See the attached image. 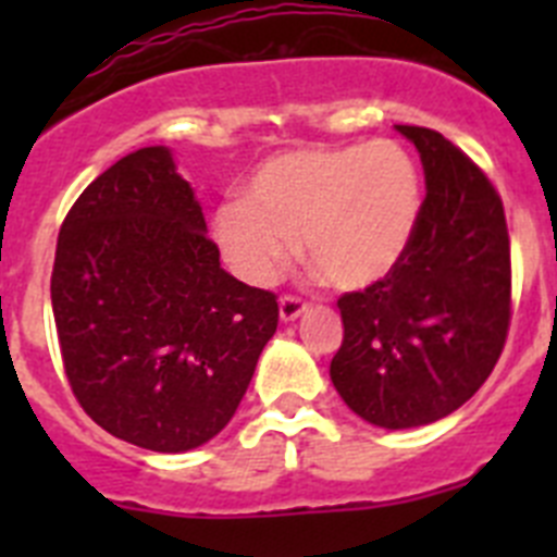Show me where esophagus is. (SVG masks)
Wrapping results in <instances>:
<instances>
[{
  "mask_svg": "<svg viewBox=\"0 0 557 557\" xmlns=\"http://www.w3.org/2000/svg\"><path fill=\"white\" fill-rule=\"evenodd\" d=\"M309 309L307 301H301V298H293V295H284L282 301H278V318H282V323H293L298 321L304 312Z\"/></svg>",
  "mask_w": 557,
  "mask_h": 557,
  "instance_id": "1",
  "label": "esophagus"
}]
</instances>
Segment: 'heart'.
Masks as SVG:
<instances>
[{"mask_svg": "<svg viewBox=\"0 0 557 557\" xmlns=\"http://www.w3.org/2000/svg\"><path fill=\"white\" fill-rule=\"evenodd\" d=\"M424 206V184L396 141L284 150L256 166L243 200L214 211L225 262L250 287L273 284L293 259L337 289H368L401 264Z\"/></svg>", "mask_w": 557, "mask_h": 557, "instance_id": "b5f03b06", "label": "heart"}]
</instances>
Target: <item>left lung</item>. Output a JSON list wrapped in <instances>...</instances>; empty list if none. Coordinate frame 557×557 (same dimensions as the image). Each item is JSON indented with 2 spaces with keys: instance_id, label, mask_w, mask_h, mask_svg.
<instances>
[{
  "instance_id": "1",
  "label": "left lung",
  "mask_w": 557,
  "mask_h": 557,
  "mask_svg": "<svg viewBox=\"0 0 557 557\" xmlns=\"http://www.w3.org/2000/svg\"><path fill=\"white\" fill-rule=\"evenodd\" d=\"M426 181L405 259L337 301L343 346L329 376L382 430L435 424L491 376L510 323V239L491 181L437 131L396 125Z\"/></svg>"
}]
</instances>
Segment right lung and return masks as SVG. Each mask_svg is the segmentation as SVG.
<instances>
[{
	"mask_svg": "<svg viewBox=\"0 0 557 557\" xmlns=\"http://www.w3.org/2000/svg\"><path fill=\"white\" fill-rule=\"evenodd\" d=\"M52 312L83 410L113 437L164 455L225 430L278 326L275 295L220 268L164 145L108 166L72 206Z\"/></svg>",
	"mask_w": 557,
	"mask_h": 557,
	"instance_id": "obj_1",
	"label": "right lung"
}]
</instances>
